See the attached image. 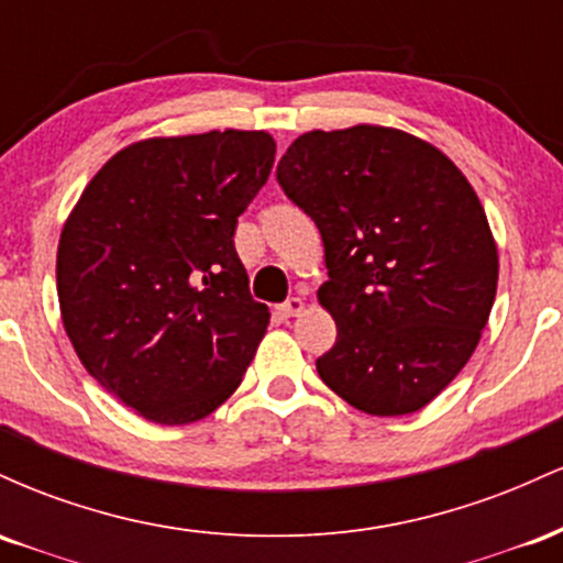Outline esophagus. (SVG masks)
I'll list each match as a JSON object with an SVG mask.
<instances>
[{
  "mask_svg": "<svg viewBox=\"0 0 563 563\" xmlns=\"http://www.w3.org/2000/svg\"><path fill=\"white\" fill-rule=\"evenodd\" d=\"M301 309H303V301L299 296H290L288 301H283L280 307H277V312H280L283 318H296V314H301Z\"/></svg>",
  "mask_w": 563,
  "mask_h": 563,
  "instance_id": "34e87169",
  "label": "esophagus"
}]
</instances>
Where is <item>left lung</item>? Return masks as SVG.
I'll list each match as a JSON object with an SVG mask.
<instances>
[{
  "label": "left lung",
  "instance_id": "1",
  "mask_svg": "<svg viewBox=\"0 0 563 563\" xmlns=\"http://www.w3.org/2000/svg\"><path fill=\"white\" fill-rule=\"evenodd\" d=\"M318 224L335 344L325 386L367 416L421 410L479 344L497 249L468 179L429 142L386 126L307 132L277 164Z\"/></svg>",
  "mask_w": 563,
  "mask_h": 563
}]
</instances>
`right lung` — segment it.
Segmentation results:
<instances>
[{
	"label": "right lung",
	"instance_id": "add662e5",
	"mask_svg": "<svg viewBox=\"0 0 563 563\" xmlns=\"http://www.w3.org/2000/svg\"><path fill=\"white\" fill-rule=\"evenodd\" d=\"M273 164L267 132L134 142L70 211L57 245L63 325L89 376L147 421H200L254 360L269 312L232 238Z\"/></svg>",
	"mask_w": 563,
	"mask_h": 563
}]
</instances>
